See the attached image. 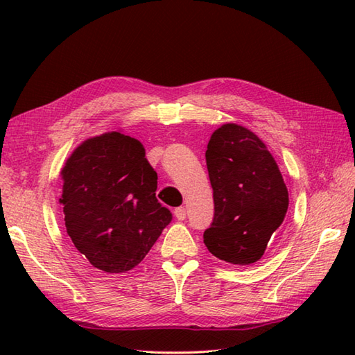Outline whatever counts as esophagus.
<instances>
[{"mask_svg": "<svg viewBox=\"0 0 355 355\" xmlns=\"http://www.w3.org/2000/svg\"><path fill=\"white\" fill-rule=\"evenodd\" d=\"M173 215H175L178 221H183L186 218V209L184 207H177L175 210H173Z\"/></svg>", "mask_w": 355, "mask_h": 355, "instance_id": "esophagus-1", "label": "esophagus"}]
</instances>
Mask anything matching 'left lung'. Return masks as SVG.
I'll return each instance as SVG.
<instances>
[{
    "mask_svg": "<svg viewBox=\"0 0 355 355\" xmlns=\"http://www.w3.org/2000/svg\"><path fill=\"white\" fill-rule=\"evenodd\" d=\"M206 164L215 214L205 244L218 259L250 266L262 258L288 209L282 173L258 135L235 123L212 134Z\"/></svg>",
    "mask_w": 355,
    "mask_h": 355,
    "instance_id": "left-lung-1",
    "label": "left lung"
}]
</instances>
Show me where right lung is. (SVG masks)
Instances as JSON below:
<instances>
[{
  "label": "right lung",
  "mask_w": 355,
  "mask_h": 355,
  "mask_svg": "<svg viewBox=\"0 0 355 355\" xmlns=\"http://www.w3.org/2000/svg\"><path fill=\"white\" fill-rule=\"evenodd\" d=\"M65 227L93 267L125 273L172 221L155 197L157 172L139 140L117 131L88 139L62 169Z\"/></svg>",
  "instance_id": "right-lung-1"
}]
</instances>
